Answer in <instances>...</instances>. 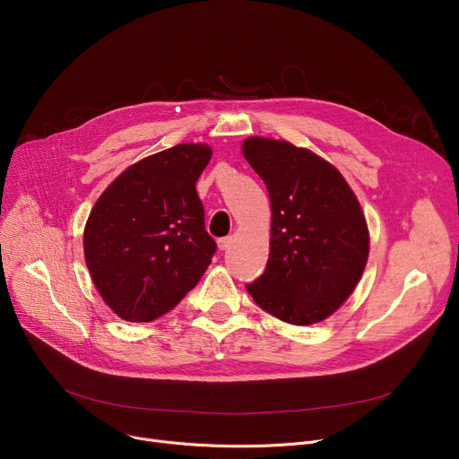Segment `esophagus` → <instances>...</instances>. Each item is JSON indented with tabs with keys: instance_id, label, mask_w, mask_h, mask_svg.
Wrapping results in <instances>:
<instances>
[{
	"instance_id": "esophagus-1",
	"label": "esophagus",
	"mask_w": 459,
	"mask_h": 459,
	"mask_svg": "<svg viewBox=\"0 0 459 459\" xmlns=\"http://www.w3.org/2000/svg\"><path fill=\"white\" fill-rule=\"evenodd\" d=\"M230 242H232V236H223V238L217 239V246H220L221 251H225V249H229Z\"/></svg>"
}]
</instances>
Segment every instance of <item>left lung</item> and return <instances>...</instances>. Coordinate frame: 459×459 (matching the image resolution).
<instances>
[{"label": "left lung", "mask_w": 459, "mask_h": 459, "mask_svg": "<svg viewBox=\"0 0 459 459\" xmlns=\"http://www.w3.org/2000/svg\"><path fill=\"white\" fill-rule=\"evenodd\" d=\"M242 151L272 201L270 258L247 292L286 324L322 322L348 299L365 272L363 210L342 175L307 149L249 137Z\"/></svg>", "instance_id": "8db88e82"}]
</instances>
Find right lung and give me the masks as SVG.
<instances>
[{
    "mask_svg": "<svg viewBox=\"0 0 459 459\" xmlns=\"http://www.w3.org/2000/svg\"><path fill=\"white\" fill-rule=\"evenodd\" d=\"M206 144H177L144 158L96 201L83 234L94 286L126 322H152L195 288L217 249L195 184Z\"/></svg>",
    "mask_w": 459,
    "mask_h": 459,
    "instance_id": "right-lung-1",
    "label": "right lung"
}]
</instances>
